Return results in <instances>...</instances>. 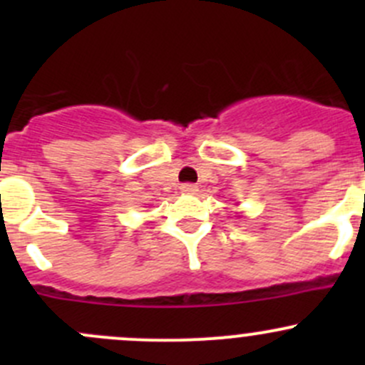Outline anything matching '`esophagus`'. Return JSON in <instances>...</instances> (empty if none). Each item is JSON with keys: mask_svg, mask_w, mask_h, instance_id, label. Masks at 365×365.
I'll use <instances>...</instances> for the list:
<instances>
[{"mask_svg": "<svg viewBox=\"0 0 365 365\" xmlns=\"http://www.w3.org/2000/svg\"><path fill=\"white\" fill-rule=\"evenodd\" d=\"M180 190H182L183 194H196L197 185H194V183H183V185L180 187Z\"/></svg>", "mask_w": 365, "mask_h": 365, "instance_id": "1", "label": "esophagus"}]
</instances>
